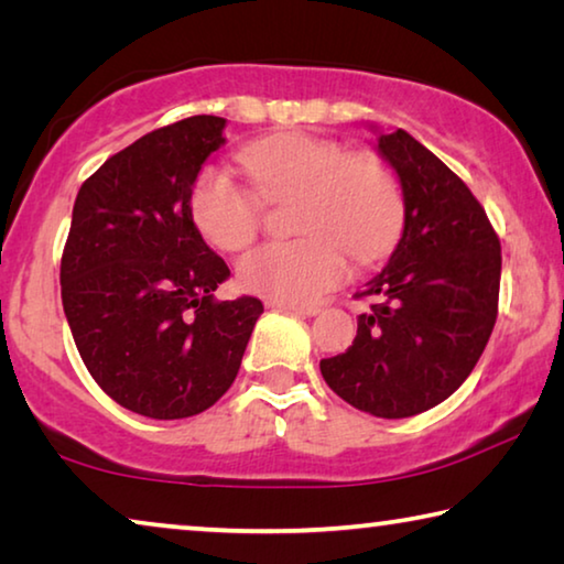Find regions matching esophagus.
Wrapping results in <instances>:
<instances>
[{
  "label": "esophagus",
  "mask_w": 564,
  "mask_h": 564,
  "mask_svg": "<svg viewBox=\"0 0 564 564\" xmlns=\"http://www.w3.org/2000/svg\"><path fill=\"white\" fill-rule=\"evenodd\" d=\"M269 308L291 311V313H299V316H318L321 313V308H316V305H299V303H281V301H269Z\"/></svg>",
  "instance_id": "obj_1"
}]
</instances>
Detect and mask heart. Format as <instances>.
Wrapping results in <instances>:
<instances>
[{"instance_id":"b5f03b06","label":"heart","mask_w":564,"mask_h":564,"mask_svg":"<svg viewBox=\"0 0 564 564\" xmlns=\"http://www.w3.org/2000/svg\"><path fill=\"white\" fill-rule=\"evenodd\" d=\"M241 164L256 188L231 171L208 166L196 178L191 214L208 241L238 251L253 241L263 202L301 196L299 241L263 243L238 263L248 293L281 303H313L348 279L346 250L370 263L395 243L403 224V196L383 161L350 156L336 141L311 133H281L248 144Z\"/></svg>"}]
</instances>
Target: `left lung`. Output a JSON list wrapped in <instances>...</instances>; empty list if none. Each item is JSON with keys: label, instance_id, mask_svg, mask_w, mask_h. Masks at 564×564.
<instances>
[{"label": "left lung", "instance_id": "left-lung-1", "mask_svg": "<svg viewBox=\"0 0 564 564\" xmlns=\"http://www.w3.org/2000/svg\"><path fill=\"white\" fill-rule=\"evenodd\" d=\"M376 151L403 191V234L360 295L358 336L321 360L333 393L376 417H410L451 398L473 373L498 318L500 241L460 178L408 131H383Z\"/></svg>", "mask_w": 564, "mask_h": 564}]
</instances>
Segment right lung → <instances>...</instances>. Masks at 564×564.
Instances as JSON below:
<instances>
[{
	"label": "right lung",
	"mask_w": 564,
	"mask_h": 564,
	"mask_svg": "<svg viewBox=\"0 0 564 564\" xmlns=\"http://www.w3.org/2000/svg\"><path fill=\"white\" fill-rule=\"evenodd\" d=\"M221 117L156 129L104 161L76 194L62 303L84 366L131 413H204L236 380L263 303L214 301L228 271L191 214Z\"/></svg>",
	"instance_id": "right-lung-1"
}]
</instances>
